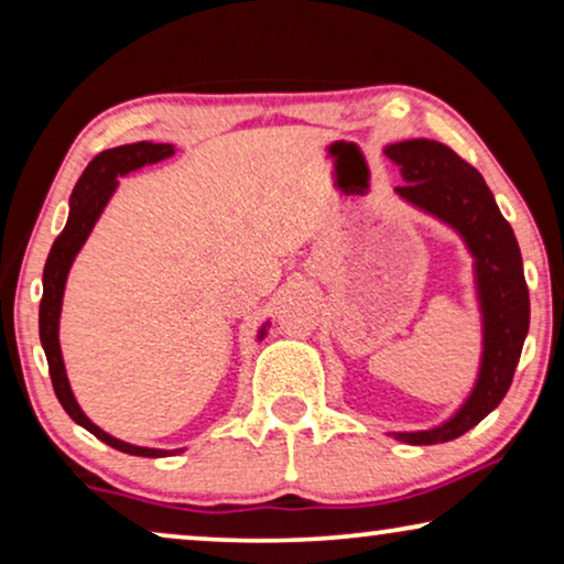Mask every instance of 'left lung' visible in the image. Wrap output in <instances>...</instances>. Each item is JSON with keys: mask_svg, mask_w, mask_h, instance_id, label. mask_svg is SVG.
<instances>
[{"mask_svg": "<svg viewBox=\"0 0 564 564\" xmlns=\"http://www.w3.org/2000/svg\"><path fill=\"white\" fill-rule=\"evenodd\" d=\"M388 156L403 172L400 197L449 223L475 257L477 295L482 305L485 349L473 395L442 426L413 434H392L405 444L452 442L498 408L513 382L523 338L529 334V288L513 228L500 215L482 174L449 145L413 138L388 145Z\"/></svg>", "mask_w": 564, "mask_h": 564, "instance_id": "left-lung-1", "label": "left lung"}]
</instances>
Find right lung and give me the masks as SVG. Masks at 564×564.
<instances>
[{
	"label": "right lung",
	"mask_w": 564,
	"mask_h": 564,
	"mask_svg": "<svg viewBox=\"0 0 564 564\" xmlns=\"http://www.w3.org/2000/svg\"><path fill=\"white\" fill-rule=\"evenodd\" d=\"M174 149L169 143H128V145H118V149L102 151L97 153L95 159L89 161V166L84 169V174L76 182V187L72 192V210H68V220L66 228L61 230V236L53 241L48 259H45V269H43V300H41V315H37V323H41V344L45 351V359H48V372H51V382H53V392H56L58 403L64 405V411L72 415V419L95 434L99 442H105L112 449L133 454V457H169V454H176L182 449L174 452H164V449H145V446H133L120 442L110 434H105L102 429L95 426L84 411L76 403L72 388H68V377L64 369V359H61V346H58V315H61V300H64V288H66V276L68 269H72V261L79 249L87 241L89 230L95 228V223L99 218V213L105 210L107 199L118 187V176L135 172L145 164H156V161L172 156ZM264 336V328L261 334Z\"/></svg>",
	"instance_id": "obj_1"
}]
</instances>
